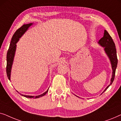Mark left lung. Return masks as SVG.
I'll return each instance as SVG.
<instances>
[{
  "instance_id": "8db88e82",
  "label": "left lung",
  "mask_w": 121,
  "mask_h": 121,
  "mask_svg": "<svg viewBox=\"0 0 121 121\" xmlns=\"http://www.w3.org/2000/svg\"><path fill=\"white\" fill-rule=\"evenodd\" d=\"M98 43L100 44L101 47L104 48V51H105L106 54L107 56H108V58L110 60L112 69V78L111 79L110 84L106 87V89L103 91V92H104L107 90V89H108V87L111 85L112 83L113 82L114 79H115L116 69L117 63H118V59H117V52L116 49L115 44V43H114L112 37H111V36L109 35V34L107 32V31L106 30L104 31L103 37H102L101 39L99 41ZM103 92H102V93H103Z\"/></svg>"
}]
</instances>
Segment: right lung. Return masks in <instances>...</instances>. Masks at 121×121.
Returning <instances> with one entry per match:
<instances>
[{"label": "right lung", "instance_id": "right-lung-1", "mask_svg": "<svg viewBox=\"0 0 121 121\" xmlns=\"http://www.w3.org/2000/svg\"><path fill=\"white\" fill-rule=\"evenodd\" d=\"M32 24V23H30V24L23 25L20 28H19V29H17V30H16V32H15V34H14V35H13L12 39H11V41L9 46V48L8 49L7 52V56H6V61H7V63H6V74H7L8 78L9 80H10L11 71V68H12L13 61H14L15 54V51L16 49V43H17V42L19 41V39L22 37L23 35L26 32V31L28 29H29ZM48 89L46 92H44V93L41 94V95L35 96L22 95V94H20L17 91V92H19L21 95H22L23 96L25 97H27V98L37 99L42 96H43L44 95H45L48 92Z\"/></svg>", "mask_w": 121, "mask_h": 121}]
</instances>
